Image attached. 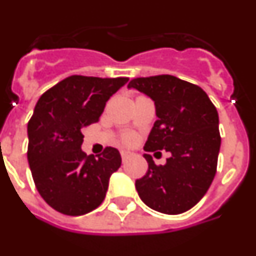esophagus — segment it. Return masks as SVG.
I'll return each mask as SVG.
<instances>
[{
	"instance_id": "1",
	"label": "esophagus",
	"mask_w": 256,
	"mask_h": 256,
	"mask_svg": "<svg viewBox=\"0 0 256 256\" xmlns=\"http://www.w3.org/2000/svg\"><path fill=\"white\" fill-rule=\"evenodd\" d=\"M120 155H122V159H123V162H126V160H128L130 156H132V152H130V151H126V150H122Z\"/></svg>"
}]
</instances>
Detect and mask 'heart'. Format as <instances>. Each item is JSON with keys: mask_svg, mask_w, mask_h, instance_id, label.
<instances>
[{"mask_svg": "<svg viewBox=\"0 0 256 256\" xmlns=\"http://www.w3.org/2000/svg\"><path fill=\"white\" fill-rule=\"evenodd\" d=\"M126 142H132L133 141V136H126Z\"/></svg>", "mask_w": 256, "mask_h": 256, "instance_id": "b5f03b06", "label": "heart"}]
</instances>
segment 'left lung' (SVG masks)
Wrapping results in <instances>:
<instances>
[{"instance_id": "1", "label": "left lung", "mask_w": 256, "mask_h": 256, "mask_svg": "<svg viewBox=\"0 0 256 256\" xmlns=\"http://www.w3.org/2000/svg\"><path fill=\"white\" fill-rule=\"evenodd\" d=\"M128 88L155 104L158 120L144 150L170 152L165 165L144 154L148 170L136 180L144 204L164 214H180L204 198L216 172L220 134L216 106L198 86L173 76L132 79Z\"/></svg>"}]
</instances>
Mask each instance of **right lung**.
Listing matches in <instances>:
<instances>
[{
	"label": "right lung",
	"mask_w": 256,
	"mask_h": 256,
	"mask_svg": "<svg viewBox=\"0 0 256 256\" xmlns=\"http://www.w3.org/2000/svg\"><path fill=\"white\" fill-rule=\"evenodd\" d=\"M128 78L72 76L38 100L28 123V162L40 195L65 216H83L100 206L108 180L122 165L116 148L97 159L82 150V130L96 123L106 101Z\"/></svg>",
	"instance_id": "obj_1"
}]
</instances>
